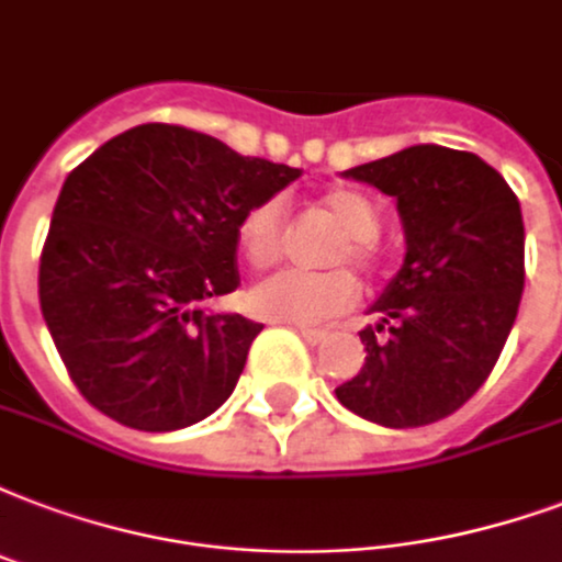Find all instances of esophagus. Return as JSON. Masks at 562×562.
Wrapping results in <instances>:
<instances>
[{"label":"esophagus","mask_w":562,"mask_h":562,"mask_svg":"<svg viewBox=\"0 0 562 562\" xmlns=\"http://www.w3.org/2000/svg\"><path fill=\"white\" fill-rule=\"evenodd\" d=\"M302 337H305L307 346H319V344H326L328 331H319V328H302Z\"/></svg>","instance_id":"esophagus-1"}]
</instances>
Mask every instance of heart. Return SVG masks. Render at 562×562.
<instances>
[{"instance_id": "b5f03b06", "label": "heart", "mask_w": 562, "mask_h": 562, "mask_svg": "<svg viewBox=\"0 0 562 562\" xmlns=\"http://www.w3.org/2000/svg\"><path fill=\"white\" fill-rule=\"evenodd\" d=\"M319 206L335 218L344 239L331 251V263H352L356 269L373 276L382 269L379 251V227L382 213L379 206L352 186H331L319 195ZM286 239V206L281 198H266L248 206L239 225L236 243L239 251L255 269H269L284 255ZM358 281L349 269H328V272H302V269H281L251 286L248 307L263 319L286 323V326H316L346 314L358 302Z\"/></svg>"}]
</instances>
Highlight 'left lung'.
<instances>
[{
	"label": "left lung",
	"mask_w": 562,
	"mask_h": 562,
	"mask_svg": "<svg viewBox=\"0 0 562 562\" xmlns=\"http://www.w3.org/2000/svg\"><path fill=\"white\" fill-rule=\"evenodd\" d=\"M346 177L396 198L406 260L361 331V373L337 400L364 420L408 429L453 415L495 370L525 290L516 192L468 150L415 145Z\"/></svg>",
	"instance_id": "8db88e82"
}]
</instances>
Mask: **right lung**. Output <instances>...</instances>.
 <instances>
[{
	"mask_svg": "<svg viewBox=\"0 0 562 562\" xmlns=\"http://www.w3.org/2000/svg\"><path fill=\"white\" fill-rule=\"evenodd\" d=\"M299 175L177 124L133 126L67 175L37 296L97 412L171 432L234 394L263 326L201 302L239 286V218Z\"/></svg>",
	"mask_w": 562,
	"mask_h": 562,
	"instance_id": "obj_1",
	"label": "right lung"
}]
</instances>
